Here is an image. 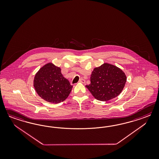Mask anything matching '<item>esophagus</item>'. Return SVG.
Wrapping results in <instances>:
<instances>
[{
  "mask_svg": "<svg viewBox=\"0 0 159 159\" xmlns=\"http://www.w3.org/2000/svg\"><path fill=\"white\" fill-rule=\"evenodd\" d=\"M79 83H85V80L83 79H81L79 80Z\"/></svg>",
  "mask_w": 159,
  "mask_h": 159,
  "instance_id": "obj_1",
  "label": "esophagus"
}]
</instances>
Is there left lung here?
<instances>
[{"mask_svg":"<svg viewBox=\"0 0 159 159\" xmlns=\"http://www.w3.org/2000/svg\"><path fill=\"white\" fill-rule=\"evenodd\" d=\"M126 82V76L120 68L104 63L95 67L90 76V84L86 87L96 99L107 101L119 96Z\"/></svg>","mask_w":159,"mask_h":159,"instance_id":"8db88e82","label":"left lung"}]
</instances>
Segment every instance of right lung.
<instances>
[{
  "mask_svg": "<svg viewBox=\"0 0 159 159\" xmlns=\"http://www.w3.org/2000/svg\"><path fill=\"white\" fill-rule=\"evenodd\" d=\"M33 84L39 96L53 104L65 100L73 87L61 73V69L52 62L39 69L35 75Z\"/></svg>",
  "mask_w": 159,
  "mask_h": 159,
  "instance_id": "right-lung-1",
  "label": "right lung"
}]
</instances>
